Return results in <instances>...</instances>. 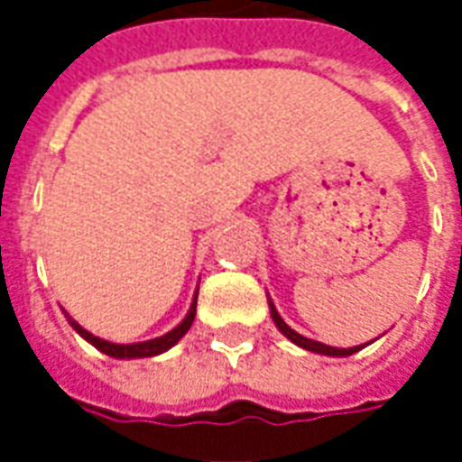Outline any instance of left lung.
<instances>
[{"mask_svg": "<svg viewBox=\"0 0 462 462\" xmlns=\"http://www.w3.org/2000/svg\"><path fill=\"white\" fill-rule=\"evenodd\" d=\"M270 310H272V319H274V324H277V329L287 337L290 341H294L297 346L307 348V351H314V354H327V356H351V354H356L358 348L364 346H351V348H337V346H327V344H319V341H311L307 339V337H301V334H297V331L291 329V327H287L284 324V319H282L280 314H277V310H274V304L270 301Z\"/></svg>", "mask_w": 462, "mask_h": 462, "instance_id": "left-lung-1", "label": "left lung"}]
</instances>
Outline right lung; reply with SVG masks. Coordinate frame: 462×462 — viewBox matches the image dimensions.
Here are the masks:
<instances>
[{
	"mask_svg": "<svg viewBox=\"0 0 462 462\" xmlns=\"http://www.w3.org/2000/svg\"><path fill=\"white\" fill-rule=\"evenodd\" d=\"M192 319H195V301H192L190 311H188V317L175 327L172 331H168L165 337H158V339H151V341H141V344H111V341H104L94 337V334H88L84 327H79L76 321H71V327H74L86 341H91L98 351H104L108 356H116V358H145V356H155V354H162V351H168L172 344H178V341L185 337V331L192 327Z\"/></svg>",
	"mask_w": 462,
	"mask_h": 462,
	"instance_id": "obj_1",
	"label": "right lung"
}]
</instances>
